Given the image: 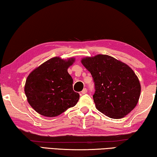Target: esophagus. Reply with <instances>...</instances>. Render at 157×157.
Listing matches in <instances>:
<instances>
[{
  "label": "esophagus",
  "instance_id": "esophagus-1",
  "mask_svg": "<svg viewBox=\"0 0 157 157\" xmlns=\"http://www.w3.org/2000/svg\"><path fill=\"white\" fill-rule=\"evenodd\" d=\"M86 93H87V89L86 88H84L83 90L81 91V95H82V94H86Z\"/></svg>",
  "mask_w": 157,
  "mask_h": 157
}]
</instances>
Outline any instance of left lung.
Returning a JSON list of instances; mask_svg holds the SVG:
<instances>
[{
    "label": "left lung",
    "mask_w": 157,
    "mask_h": 157,
    "mask_svg": "<svg viewBox=\"0 0 157 157\" xmlns=\"http://www.w3.org/2000/svg\"><path fill=\"white\" fill-rule=\"evenodd\" d=\"M95 85L96 109L113 119L124 117L136 106L141 87L136 74L127 64L112 56L98 54L81 59Z\"/></svg>",
    "instance_id": "1"
}]
</instances>
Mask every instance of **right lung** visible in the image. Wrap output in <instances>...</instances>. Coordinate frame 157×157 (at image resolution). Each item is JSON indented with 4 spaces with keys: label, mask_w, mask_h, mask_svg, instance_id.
<instances>
[{
    "label": "right lung",
    "mask_w": 157,
    "mask_h": 157,
    "mask_svg": "<svg viewBox=\"0 0 157 157\" xmlns=\"http://www.w3.org/2000/svg\"><path fill=\"white\" fill-rule=\"evenodd\" d=\"M74 62V57H54L29 74L24 92L36 112L45 117H56L77 104L79 94L73 90V79L67 71Z\"/></svg>",
    "instance_id": "right-lung-1"
}]
</instances>
